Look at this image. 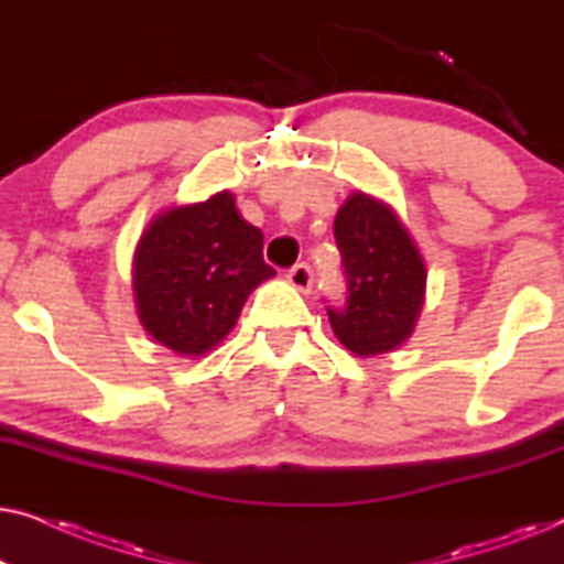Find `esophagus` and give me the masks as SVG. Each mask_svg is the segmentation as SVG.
<instances>
[{
    "label": "esophagus",
    "instance_id": "1",
    "mask_svg": "<svg viewBox=\"0 0 564 564\" xmlns=\"http://www.w3.org/2000/svg\"><path fill=\"white\" fill-rule=\"evenodd\" d=\"M288 280L292 282V288H297L300 292H311V288H313V269H311V264L300 261V264H295V267L290 269Z\"/></svg>",
    "mask_w": 564,
    "mask_h": 564
}]
</instances>
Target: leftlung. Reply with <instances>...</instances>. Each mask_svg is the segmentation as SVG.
<instances>
[{
    "label": "left lung",
    "instance_id": "1",
    "mask_svg": "<svg viewBox=\"0 0 564 564\" xmlns=\"http://www.w3.org/2000/svg\"><path fill=\"white\" fill-rule=\"evenodd\" d=\"M346 297L328 305L330 328L346 349L392 351L413 334L421 313L426 267L403 223L388 205L354 192L334 223Z\"/></svg>",
    "mask_w": 564,
    "mask_h": 564
}]
</instances>
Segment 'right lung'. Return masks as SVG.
Returning <instances> with one entry per match:
<instances>
[{"label": "right lung", "instance_id": "add662e5", "mask_svg": "<svg viewBox=\"0 0 564 564\" xmlns=\"http://www.w3.org/2000/svg\"><path fill=\"white\" fill-rule=\"evenodd\" d=\"M218 192L207 203L174 207L145 228L133 288L143 328L184 357H199L236 326L246 297L274 269L264 236Z\"/></svg>", "mask_w": 564, "mask_h": 564}]
</instances>
